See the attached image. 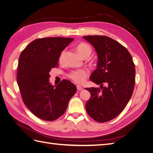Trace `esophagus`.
Instances as JSON below:
<instances>
[{"mask_svg":"<svg viewBox=\"0 0 153 153\" xmlns=\"http://www.w3.org/2000/svg\"><path fill=\"white\" fill-rule=\"evenodd\" d=\"M77 91H82L83 88V87H81V86L77 85Z\"/></svg>","mask_w":153,"mask_h":153,"instance_id":"obj_1","label":"esophagus"}]
</instances>
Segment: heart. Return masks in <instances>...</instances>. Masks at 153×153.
Segmentation results:
<instances>
[{"mask_svg":"<svg viewBox=\"0 0 153 153\" xmlns=\"http://www.w3.org/2000/svg\"><path fill=\"white\" fill-rule=\"evenodd\" d=\"M76 50L78 54L83 59L88 58L91 56L92 52V47L87 43L82 42L78 45L76 47ZM66 53V50L64 49L61 51L59 56V61L60 63H63ZM88 76V72L84 69L72 70L68 74V77L75 81L77 83H82L85 81L86 77Z\"/></svg>","mask_w":153,"mask_h":153,"instance_id":"obj_1","label":"heart"}]
</instances>
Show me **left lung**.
Wrapping results in <instances>:
<instances>
[{
  "instance_id": "obj_1",
  "label": "left lung",
  "mask_w": 153,
  "mask_h": 153,
  "mask_svg": "<svg viewBox=\"0 0 153 153\" xmlns=\"http://www.w3.org/2000/svg\"><path fill=\"white\" fill-rule=\"evenodd\" d=\"M83 37L94 46L98 57L97 68L90 79L100 85V88H85L91 94L86 110L92 119L104 123L118 116L130 100L135 83V66L127 48L112 38Z\"/></svg>"
}]
</instances>
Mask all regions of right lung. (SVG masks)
Here are the masks:
<instances>
[{
    "label": "right lung",
    "instance_id": "right-lung-1",
    "mask_svg": "<svg viewBox=\"0 0 153 153\" xmlns=\"http://www.w3.org/2000/svg\"><path fill=\"white\" fill-rule=\"evenodd\" d=\"M73 38L45 37L30 42L19 57L17 81L23 102L39 118L53 121L64 114L76 85L63 79L57 86L49 82V72L57 67L59 56Z\"/></svg>",
    "mask_w": 153,
    "mask_h": 153
}]
</instances>
